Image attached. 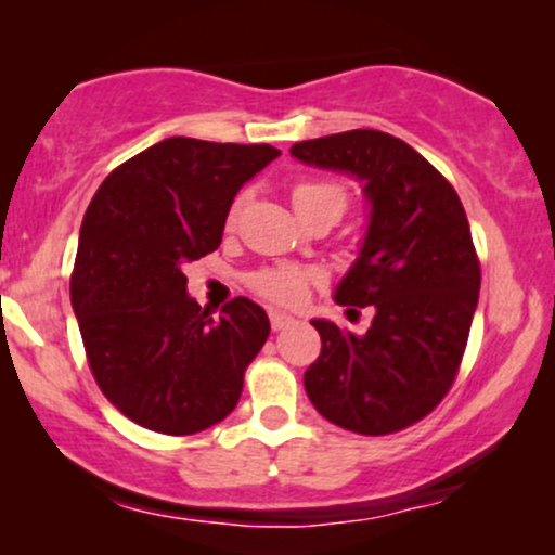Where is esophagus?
<instances>
[{"label":"esophagus","instance_id":"obj_1","mask_svg":"<svg viewBox=\"0 0 555 555\" xmlns=\"http://www.w3.org/2000/svg\"><path fill=\"white\" fill-rule=\"evenodd\" d=\"M269 318H271V328L273 331H282V328L289 326V323H295V318L282 313V310H271Z\"/></svg>","mask_w":555,"mask_h":555}]
</instances>
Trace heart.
Returning a JSON list of instances; mask_svg holds the SVG:
<instances>
[{
    "label": "heart",
    "mask_w": 555,
    "mask_h": 555,
    "mask_svg": "<svg viewBox=\"0 0 555 555\" xmlns=\"http://www.w3.org/2000/svg\"><path fill=\"white\" fill-rule=\"evenodd\" d=\"M321 197H334L339 201L341 206L347 203V195L339 184H328V182H299L295 190H292V203L295 208L308 206V203L321 201ZM240 211V203H234L232 211H229V221H234V216ZM313 273L302 271V269H266L253 276V286L260 292L263 297L273 299V302L282 305H295L302 299L305 292H308V284L313 282Z\"/></svg>",
    "instance_id": "1"
}]
</instances>
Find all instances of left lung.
<instances>
[{
  "label": "left lung",
  "mask_w": 555,
  "mask_h": 555,
  "mask_svg": "<svg viewBox=\"0 0 555 555\" xmlns=\"http://www.w3.org/2000/svg\"><path fill=\"white\" fill-rule=\"evenodd\" d=\"M362 184L367 224L334 299L375 310L365 334L313 318L321 354L305 391L328 423L386 436L423 420L451 388L467 347L480 263L460 195L404 140L349 130L289 151Z\"/></svg>",
  "instance_id": "obj_1"
}]
</instances>
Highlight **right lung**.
I'll use <instances>...</instances> for the list:
<instances>
[{
  "label": "right lung",
  "instance_id": "obj_1",
  "mask_svg": "<svg viewBox=\"0 0 555 555\" xmlns=\"http://www.w3.org/2000/svg\"><path fill=\"white\" fill-rule=\"evenodd\" d=\"M282 151L167 138L117 167L80 227L69 299L104 397L143 428L190 436L237 406L269 315L234 297L211 318L184 266L221 245L234 195Z\"/></svg>",
  "mask_w": 555,
  "mask_h": 555
}]
</instances>
